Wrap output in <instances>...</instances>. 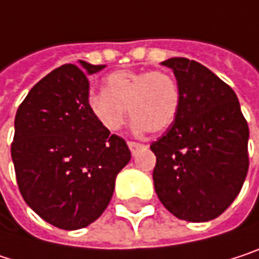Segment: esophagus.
Masks as SVG:
<instances>
[{"mask_svg":"<svg viewBox=\"0 0 259 259\" xmlns=\"http://www.w3.org/2000/svg\"><path fill=\"white\" fill-rule=\"evenodd\" d=\"M128 148L131 149V154H133V155H136L139 151L145 149L146 146H145V145H142V143H137V142H128Z\"/></svg>","mask_w":259,"mask_h":259,"instance_id":"34e87169","label":"esophagus"}]
</instances>
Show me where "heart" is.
Masks as SVG:
<instances>
[{"label": "heart", "mask_w": 259, "mask_h": 259, "mask_svg": "<svg viewBox=\"0 0 259 259\" xmlns=\"http://www.w3.org/2000/svg\"><path fill=\"white\" fill-rule=\"evenodd\" d=\"M87 108L107 131H119L130 114L134 131L163 133L172 126L180 110V89L163 70H117L104 81V92L87 98Z\"/></svg>", "instance_id": "1"}]
</instances>
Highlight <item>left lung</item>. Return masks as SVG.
Returning a JSON list of instances; mask_svg holds the SVG:
<instances>
[{
  "label": "left lung",
  "instance_id": "obj_1",
  "mask_svg": "<svg viewBox=\"0 0 259 259\" xmlns=\"http://www.w3.org/2000/svg\"><path fill=\"white\" fill-rule=\"evenodd\" d=\"M180 89L175 122L151 145L161 203L178 219L208 222L238 196L249 169V126L235 92L200 63L174 57Z\"/></svg>",
  "mask_w": 259,
  "mask_h": 259
}]
</instances>
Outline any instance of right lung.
I'll list each match as a JSON object with an SVG mask.
<instances>
[{
	"instance_id": "add662e5",
	"label": "right lung",
	"mask_w": 259,
	"mask_h": 259,
	"mask_svg": "<svg viewBox=\"0 0 259 259\" xmlns=\"http://www.w3.org/2000/svg\"><path fill=\"white\" fill-rule=\"evenodd\" d=\"M104 65L79 60L42 78L16 111L12 160L19 192L45 222L89 226L108 206L117 174L131 160L123 139L87 108V76Z\"/></svg>"
}]
</instances>
